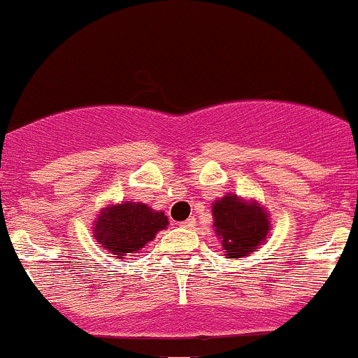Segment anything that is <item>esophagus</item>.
Returning <instances> with one entry per match:
<instances>
[{"mask_svg": "<svg viewBox=\"0 0 358 358\" xmlns=\"http://www.w3.org/2000/svg\"><path fill=\"white\" fill-rule=\"evenodd\" d=\"M180 225H182L184 229H191V227H193V225H194V218H187V220L182 222V224H180Z\"/></svg>", "mask_w": 358, "mask_h": 358, "instance_id": "obj_1", "label": "esophagus"}]
</instances>
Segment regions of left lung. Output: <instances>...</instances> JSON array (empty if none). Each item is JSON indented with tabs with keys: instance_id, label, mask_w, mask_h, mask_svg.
Segmentation results:
<instances>
[{
	"instance_id": "8db88e82",
	"label": "left lung",
	"mask_w": 358,
	"mask_h": 358,
	"mask_svg": "<svg viewBox=\"0 0 358 358\" xmlns=\"http://www.w3.org/2000/svg\"><path fill=\"white\" fill-rule=\"evenodd\" d=\"M215 231L222 238L227 258H242L262 244L269 231L267 213L258 203L242 202L238 196H224L213 203Z\"/></svg>"
}]
</instances>
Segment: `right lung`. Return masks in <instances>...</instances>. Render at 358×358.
<instances>
[{
    "mask_svg": "<svg viewBox=\"0 0 358 358\" xmlns=\"http://www.w3.org/2000/svg\"><path fill=\"white\" fill-rule=\"evenodd\" d=\"M94 224V236L101 248L123 258L151 242L169 222L164 213L151 211L145 203L125 202L107 207Z\"/></svg>",
    "mask_w": 358,
    "mask_h": 358,
    "instance_id": "right-lung-1",
    "label": "right lung"
}]
</instances>
